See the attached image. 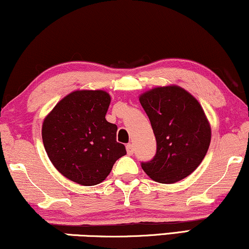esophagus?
Instances as JSON below:
<instances>
[{
  "label": "esophagus",
  "instance_id": "obj_1",
  "mask_svg": "<svg viewBox=\"0 0 249 249\" xmlns=\"http://www.w3.org/2000/svg\"><path fill=\"white\" fill-rule=\"evenodd\" d=\"M125 148H127L128 155H132V154H134L135 148H134V145H132L131 142H129V144H127V146H125Z\"/></svg>",
  "mask_w": 249,
  "mask_h": 249
}]
</instances>
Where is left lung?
Returning a JSON list of instances; mask_svg holds the SVG:
<instances>
[{"label":"left lung","mask_w":249,"mask_h":249,"mask_svg":"<svg viewBox=\"0 0 249 249\" xmlns=\"http://www.w3.org/2000/svg\"><path fill=\"white\" fill-rule=\"evenodd\" d=\"M156 138V154L142 168L160 183L195 171L211 142V127L198 101L179 86L156 87L139 96Z\"/></svg>","instance_id":"left-lung-1"}]
</instances>
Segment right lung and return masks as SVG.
<instances>
[{
	"mask_svg": "<svg viewBox=\"0 0 249 249\" xmlns=\"http://www.w3.org/2000/svg\"><path fill=\"white\" fill-rule=\"evenodd\" d=\"M111 97L104 90H76L63 97L42 127L47 156L61 175L83 186H94L110 175L127 154L117 142L118 127L107 121Z\"/></svg>",
	"mask_w": 249,
	"mask_h": 249,
	"instance_id": "right-lung-1",
	"label": "right lung"
}]
</instances>
